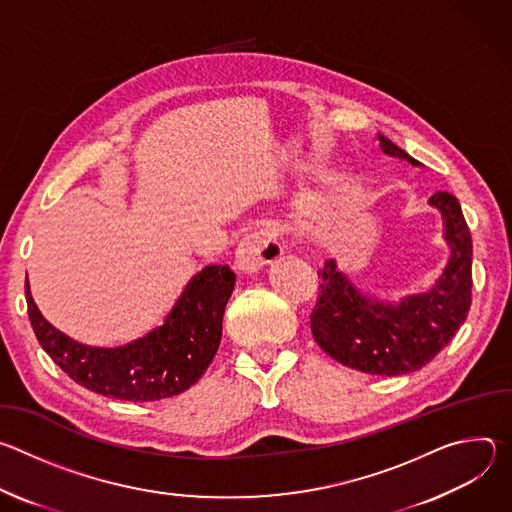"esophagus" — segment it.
I'll return each mask as SVG.
<instances>
[{
	"instance_id": "1",
	"label": "esophagus",
	"mask_w": 512,
	"mask_h": 512,
	"mask_svg": "<svg viewBox=\"0 0 512 512\" xmlns=\"http://www.w3.org/2000/svg\"><path fill=\"white\" fill-rule=\"evenodd\" d=\"M283 247L279 243V233L275 227H263L247 235L235 253V269L241 275H251L267 267L269 263L279 261Z\"/></svg>"
}]
</instances>
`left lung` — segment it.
Here are the masks:
<instances>
[{"label": "left lung", "mask_w": 512, "mask_h": 512, "mask_svg": "<svg viewBox=\"0 0 512 512\" xmlns=\"http://www.w3.org/2000/svg\"><path fill=\"white\" fill-rule=\"evenodd\" d=\"M383 154L421 166L399 145L379 135ZM429 204L442 212L450 259L435 283L397 304L360 291L334 259L318 271L320 300L310 328L320 348L344 367L367 375L399 377L440 352L466 322L472 304V237L458 198L435 192Z\"/></svg>", "instance_id": "left-lung-1"}]
</instances>
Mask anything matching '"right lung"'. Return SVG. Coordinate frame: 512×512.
Listing matches in <instances>:
<instances>
[{
  "mask_svg": "<svg viewBox=\"0 0 512 512\" xmlns=\"http://www.w3.org/2000/svg\"><path fill=\"white\" fill-rule=\"evenodd\" d=\"M235 279L229 265H206L186 283L162 326L115 348L89 346L56 330L40 314L26 279L28 316L40 346L72 381L111 399L160 401L184 393L208 369Z\"/></svg>",
  "mask_w": 512,
  "mask_h": 512,
  "instance_id": "right-lung-1",
  "label": "right lung"
}]
</instances>
